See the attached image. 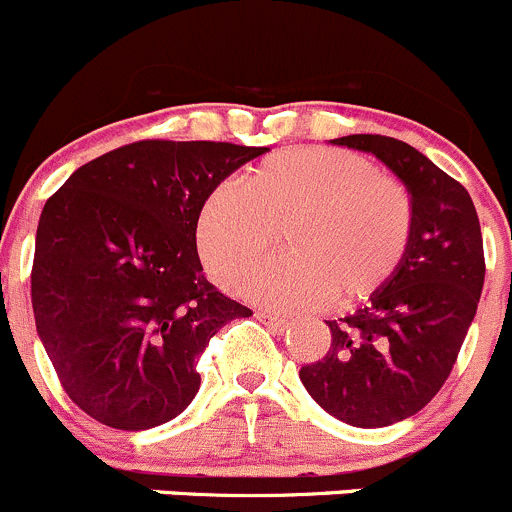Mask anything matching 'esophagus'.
<instances>
[{"label": "esophagus", "instance_id": "34e87169", "mask_svg": "<svg viewBox=\"0 0 512 512\" xmlns=\"http://www.w3.org/2000/svg\"><path fill=\"white\" fill-rule=\"evenodd\" d=\"M256 318L263 323V326H268L271 331H276V333H283L288 328V321H283V318L273 316V313H268V311H256Z\"/></svg>", "mask_w": 512, "mask_h": 512}]
</instances>
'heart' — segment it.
<instances>
[{
	"label": "heart",
	"instance_id": "heart-1",
	"mask_svg": "<svg viewBox=\"0 0 512 512\" xmlns=\"http://www.w3.org/2000/svg\"><path fill=\"white\" fill-rule=\"evenodd\" d=\"M416 201L363 156L301 146L258 164L244 186L224 181L201 204L196 249L219 286L239 291L286 239L288 258L246 296L286 313L371 298L411 249Z\"/></svg>",
	"mask_w": 512,
	"mask_h": 512
}]
</instances>
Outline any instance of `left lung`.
<instances>
[{
  "mask_svg": "<svg viewBox=\"0 0 512 512\" xmlns=\"http://www.w3.org/2000/svg\"><path fill=\"white\" fill-rule=\"evenodd\" d=\"M333 144L373 154L408 186L416 231L396 276L351 316L328 321L331 348L298 376L333 418L383 428L428 406L448 381L483 291V236L465 186L411 144L381 134Z\"/></svg>",
  "mask_w": 512,
  "mask_h": 512,
  "instance_id": "left-lung-1",
  "label": "left lung"
}]
</instances>
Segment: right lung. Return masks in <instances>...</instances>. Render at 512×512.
Masks as SVG:
<instances>
[{"mask_svg": "<svg viewBox=\"0 0 512 512\" xmlns=\"http://www.w3.org/2000/svg\"><path fill=\"white\" fill-rule=\"evenodd\" d=\"M266 146L134 141L79 166L39 216L37 333L94 421L146 430L199 393L196 361L251 308L206 281L196 219L211 189Z\"/></svg>", "mask_w": 512, "mask_h": 512, "instance_id": "1", "label": "right lung"}]
</instances>
